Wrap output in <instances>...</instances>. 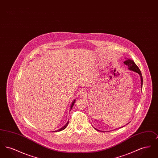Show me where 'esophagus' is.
Instances as JSON below:
<instances>
[{"instance_id":"1","label":"esophagus","mask_w":158,"mask_h":158,"mask_svg":"<svg viewBox=\"0 0 158 158\" xmlns=\"http://www.w3.org/2000/svg\"><path fill=\"white\" fill-rule=\"evenodd\" d=\"M79 95H80V97H81L85 98V97L87 95V92H86V90H81V91L80 92V93H79Z\"/></svg>"}]
</instances>
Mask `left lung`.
I'll return each mask as SVG.
<instances>
[{
    "mask_svg": "<svg viewBox=\"0 0 158 158\" xmlns=\"http://www.w3.org/2000/svg\"><path fill=\"white\" fill-rule=\"evenodd\" d=\"M124 64H126L127 66H128V68L130 70H132L135 72H136L137 73H138L140 77V79H141V88L142 89V85H143V77H142V73H141V72L139 69V68H138V66L136 65L135 64V63L134 62L133 60H131V59H127V60H126L125 61H124ZM130 123V122H129ZM128 123H127V124H128ZM97 130H98V129L95 128ZM99 131V130H98Z\"/></svg>",
    "mask_w": 158,
    "mask_h": 158,
    "instance_id": "obj_1",
    "label": "left lung"
}]
</instances>
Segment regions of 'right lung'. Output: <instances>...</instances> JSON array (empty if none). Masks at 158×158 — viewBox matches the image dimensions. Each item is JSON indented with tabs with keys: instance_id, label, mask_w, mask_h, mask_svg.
<instances>
[{
	"instance_id": "obj_1",
	"label": "right lung",
	"mask_w": 158,
	"mask_h": 158,
	"mask_svg": "<svg viewBox=\"0 0 158 158\" xmlns=\"http://www.w3.org/2000/svg\"><path fill=\"white\" fill-rule=\"evenodd\" d=\"M76 99H74L73 101V102H72V104H71V105H70V111H71V110H72V108H73V105H74V104L75 103ZM68 124H69V122H67V123L63 127L61 128H60L59 130H56V131H54V132H57V131H61V130H63L64 129H65L66 127L68 126Z\"/></svg>"
}]
</instances>
